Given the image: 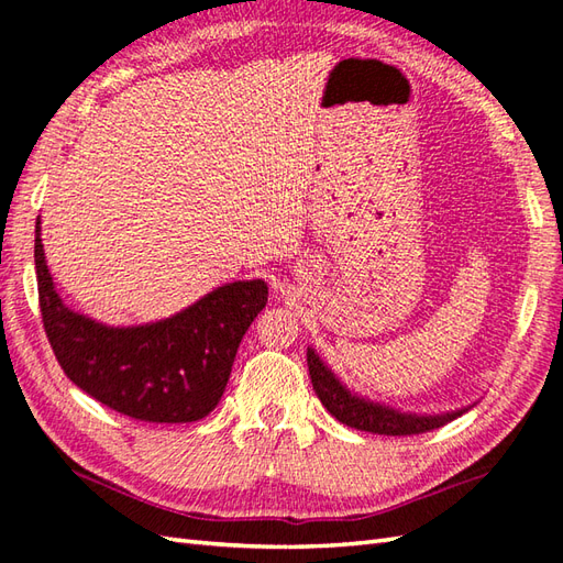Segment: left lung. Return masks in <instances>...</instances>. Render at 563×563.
I'll return each instance as SVG.
<instances>
[{
  "label": "left lung",
  "mask_w": 563,
  "mask_h": 563,
  "mask_svg": "<svg viewBox=\"0 0 563 563\" xmlns=\"http://www.w3.org/2000/svg\"><path fill=\"white\" fill-rule=\"evenodd\" d=\"M307 364L309 376L313 383V390L319 395L321 405L335 416V419L344 426L378 432V435H416V432L435 430L444 423L454 421L456 416L466 413L473 405L450 409L440 413H419V411H405L385 405V401H376L371 397H364L354 393L347 383L338 378V373L330 368L313 347H307Z\"/></svg>",
  "instance_id": "8db88e82"
}]
</instances>
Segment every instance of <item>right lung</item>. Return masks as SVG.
I'll return each mask as SVG.
<instances>
[{
  "label": "right lung",
  "instance_id": "add662e5",
  "mask_svg": "<svg viewBox=\"0 0 563 563\" xmlns=\"http://www.w3.org/2000/svg\"><path fill=\"white\" fill-rule=\"evenodd\" d=\"M40 216L35 271L47 338L66 376L104 407L150 423H192L216 409L242 335L266 307L262 278L225 283L168 319L107 325L64 305Z\"/></svg>",
  "mask_w": 563,
  "mask_h": 563
}]
</instances>
